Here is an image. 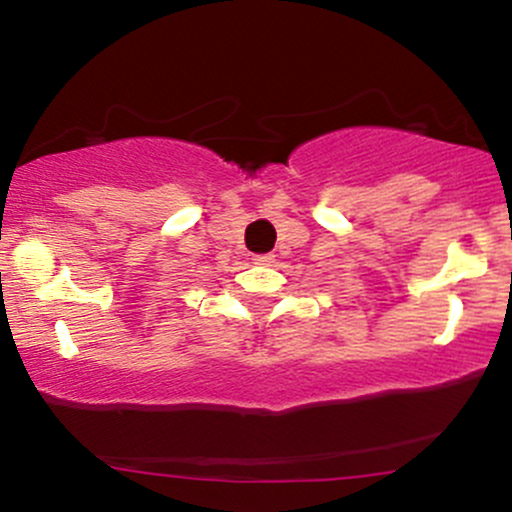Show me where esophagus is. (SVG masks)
<instances>
[{
  "label": "esophagus",
  "instance_id": "obj_1",
  "mask_svg": "<svg viewBox=\"0 0 512 512\" xmlns=\"http://www.w3.org/2000/svg\"><path fill=\"white\" fill-rule=\"evenodd\" d=\"M255 262L257 264H272L274 255H272V252H267V255H255Z\"/></svg>",
  "mask_w": 512,
  "mask_h": 512
}]
</instances>
